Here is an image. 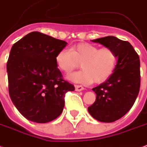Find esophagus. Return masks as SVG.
I'll use <instances>...</instances> for the list:
<instances>
[{
  "label": "esophagus",
  "mask_w": 147,
  "mask_h": 147,
  "mask_svg": "<svg viewBox=\"0 0 147 147\" xmlns=\"http://www.w3.org/2000/svg\"><path fill=\"white\" fill-rule=\"evenodd\" d=\"M75 87H76V91H82V90H84V87L82 86H81V85H76Z\"/></svg>",
  "instance_id": "34e87169"
}]
</instances>
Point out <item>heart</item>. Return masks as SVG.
<instances>
[{"mask_svg": "<svg viewBox=\"0 0 147 147\" xmlns=\"http://www.w3.org/2000/svg\"><path fill=\"white\" fill-rule=\"evenodd\" d=\"M57 68L66 75L81 65L82 71L71 75L74 82L89 85L105 82L112 76L118 62V55L109 47L100 48L88 43H80L69 50L60 51L55 57Z\"/></svg>", "mask_w": 147, "mask_h": 147, "instance_id": "heart-1", "label": "heart"}]
</instances>
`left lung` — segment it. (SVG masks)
<instances>
[{
  "label": "left lung",
  "mask_w": 147,
  "mask_h": 147,
  "mask_svg": "<svg viewBox=\"0 0 147 147\" xmlns=\"http://www.w3.org/2000/svg\"><path fill=\"white\" fill-rule=\"evenodd\" d=\"M111 47L118 55L116 68L109 79L93 88L96 94L95 102L88 111L96 120L113 122L131 109L140 88V57L128 41L108 36L93 40Z\"/></svg>",
  "instance_id": "1"
}]
</instances>
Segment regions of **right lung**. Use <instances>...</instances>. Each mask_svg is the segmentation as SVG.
<instances>
[{
    "instance_id": "add662e5",
    "label": "right lung",
    "mask_w": 147,
    "mask_h": 147,
    "mask_svg": "<svg viewBox=\"0 0 147 147\" xmlns=\"http://www.w3.org/2000/svg\"><path fill=\"white\" fill-rule=\"evenodd\" d=\"M66 45L64 40L32 32L11 47L7 62L9 95L28 120L47 123L56 119L63 111L65 93L75 90L55 62Z\"/></svg>"
}]
</instances>
